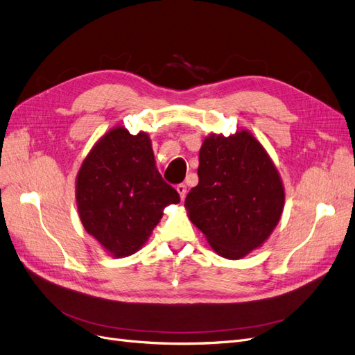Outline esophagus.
Instances as JSON below:
<instances>
[{
	"label": "esophagus",
	"instance_id": "esophagus-1",
	"mask_svg": "<svg viewBox=\"0 0 355 355\" xmlns=\"http://www.w3.org/2000/svg\"><path fill=\"white\" fill-rule=\"evenodd\" d=\"M176 189H178V192H179L180 198L184 200V198H185V196H187V187H185V184H179V185L176 187Z\"/></svg>",
	"mask_w": 355,
	"mask_h": 355
}]
</instances>
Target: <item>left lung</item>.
Returning a JSON list of instances; mask_svg holds the SVG:
<instances>
[{
  "mask_svg": "<svg viewBox=\"0 0 355 355\" xmlns=\"http://www.w3.org/2000/svg\"><path fill=\"white\" fill-rule=\"evenodd\" d=\"M283 206L280 175L249 132L206 137L198 185L188 192L185 207L213 250L240 259L257 249L277 227Z\"/></svg>",
  "mask_w": 355,
  "mask_h": 355,
  "instance_id": "8db88e82",
  "label": "left lung"
}]
</instances>
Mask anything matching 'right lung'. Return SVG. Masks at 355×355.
<instances>
[{"mask_svg": "<svg viewBox=\"0 0 355 355\" xmlns=\"http://www.w3.org/2000/svg\"><path fill=\"white\" fill-rule=\"evenodd\" d=\"M180 201L161 178L146 133L112 128L93 146L77 176L83 227L115 257L137 252L167 204Z\"/></svg>", "mask_w": 355, "mask_h": 355, "instance_id": "1", "label": "right lung"}]
</instances>
